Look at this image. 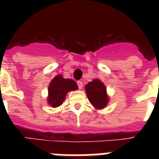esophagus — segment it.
Masks as SVG:
<instances>
[{
	"label": "esophagus",
	"mask_w": 159,
	"mask_h": 159,
	"mask_svg": "<svg viewBox=\"0 0 159 159\" xmlns=\"http://www.w3.org/2000/svg\"><path fill=\"white\" fill-rule=\"evenodd\" d=\"M77 85H78L79 88H80V89H81L83 87V83L81 82V81H77Z\"/></svg>",
	"instance_id": "1"
}]
</instances>
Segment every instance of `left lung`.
I'll use <instances>...</instances> for the list:
<instances>
[{"instance_id":"obj_1","label":"left lung","mask_w":159,"mask_h":159,"mask_svg":"<svg viewBox=\"0 0 159 159\" xmlns=\"http://www.w3.org/2000/svg\"><path fill=\"white\" fill-rule=\"evenodd\" d=\"M87 95L90 102L95 108L101 109L106 107L108 102V97L106 93V88L99 80H94L85 86Z\"/></svg>"}]
</instances>
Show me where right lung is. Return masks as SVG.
I'll return each mask as SVG.
<instances>
[{
    "instance_id": "1",
    "label": "right lung",
    "mask_w": 159,
    "mask_h": 159,
    "mask_svg": "<svg viewBox=\"0 0 159 159\" xmlns=\"http://www.w3.org/2000/svg\"><path fill=\"white\" fill-rule=\"evenodd\" d=\"M77 88L78 86L74 80L64 79L60 75H57L49 84L48 102L52 107H57L62 104L67 92Z\"/></svg>"
}]
</instances>
